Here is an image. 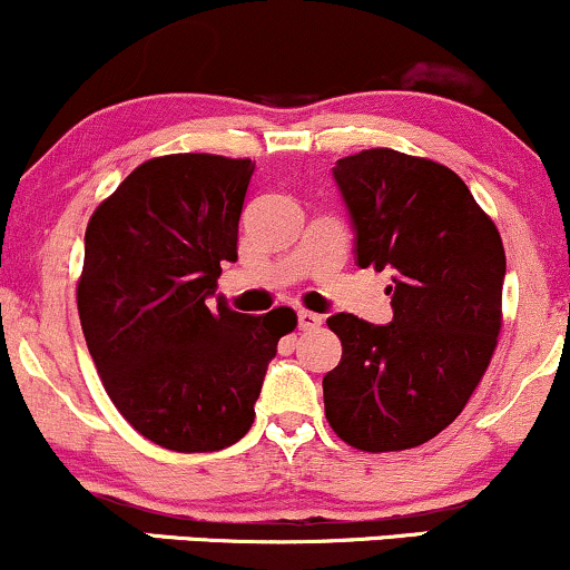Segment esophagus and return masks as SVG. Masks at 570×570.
Returning <instances> with one entry per match:
<instances>
[{"label":"esophagus","mask_w":570,"mask_h":570,"mask_svg":"<svg viewBox=\"0 0 570 570\" xmlns=\"http://www.w3.org/2000/svg\"><path fill=\"white\" fill-rule=\"evenodd\" d=\"M297 322H299V330H318V326H322V316L313 311H299Z\"/></svg>","instance_id":"34e87169"}]
</instances>
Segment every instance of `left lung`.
I'll return each mask as SVG.
<instances>
[{"label":"left lung","mask_w":570,"mask_h":570,"mask_svg":"<svg viewBox=\"0 0 570 570\" xmlns=\"http://www.w3.org/2000/svg\"><path fill=\"white\" fill-rule=\"evenodd\" d=\"M356 230V263L394 271L391 324L326 318L343 358L324 375V412L351 448L410 450L461 415L501 332V235L448 166L362 149L332 168Z\"/></svg>","instance_id":"left-lung-1"}]
</instances>
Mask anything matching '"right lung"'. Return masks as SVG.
<instances>
[{"label": "right lung", "instance_id": "right-lung-1", "mask_svg": "<svg viewBox=\"0 0 570 570\" xmlns=\"http://www.w3.org/2000/svg\"><path fill=\"white\" fill-rule=\"evenodd\" d=\"M254 163L163 155L134 168L85 230L77 311L120 415L176 453H214L252 429L254 402L292 307L265 316L212 307L222 265L238 259Z\"/></svg>", "mask_w": 570, "mask_h": 570}]
</instances>
